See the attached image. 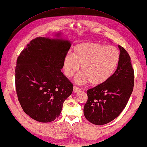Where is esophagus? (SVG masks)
Listing matches in <instances>:
<instances>
[{"instance_id":"1","label":"esophagus","mask_w":147,"mask_h":147,"mask_svg":"<svg viewBox=\"0 0 147 147\" xmlns=\"http://www.w3.org/2000/svg\"><path fill=\"white\" fill-rule=\"evenodd\" d=\"M80 89L78 87L75 86V85L73 87V92H77L80 91Z\"/></svg>"}]
</instances>
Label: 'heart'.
<instances>
[{
    "label": "heart",
    "mask_w": 147,
    "mask_h": 147,
    "mask_svg": "<svg viewBox=\"0 0 147 147\" xmlns=\"http://www.w3.org/2000/svg\"><path fill=\"white\" fill-rule=\"evenodd\" d=\"M120 59V53L116 47L94 42H86L74 47L73 54L69 53L63 59V70L71 78L82 65L80 73L75 81L78 84L90 82L93 85L106 82L114 74Z\"/></svg>",
    "instance_id": "obj_1"
}]
</instances>
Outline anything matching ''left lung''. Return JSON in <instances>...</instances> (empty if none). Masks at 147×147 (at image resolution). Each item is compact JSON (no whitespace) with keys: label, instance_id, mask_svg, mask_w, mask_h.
<instances>
[{"label":"left lung","instance_id":"1","mask_svg":"<svg viewBox=\"0 0 147 147\" xmlns=\"http://www.w3.org/2000/svg\"><path fill=\"white\" fill-rule=\"evenodd\" d=\"M120 59L116 70L107 81L87 90L88 99L84 114L88 121L97 125L116 118L126 107L134 82V72L129 53L118 46Z\"/></svg>","mask_w":147,"mask_h":147}]
</instances>
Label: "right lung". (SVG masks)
<instances>
[{
    "label": "right lung",
    "instance_id": "right-lung-1",
    "mask_svg": "<svg viewBox=\"0 0 147 147\" xmlns=\"http://www.w3.org/2000/svg\"><path fill=\"white\" fill-rule=\"evenodd\" d=\"M71 46L67 40L37 37L18 57L15 67L18 100L23 111L36 121H54L72 94L73 84L61 71Z\"/></svg>",
    "mask_w": 147,
    "mask_h": 147
}]
</instances>
